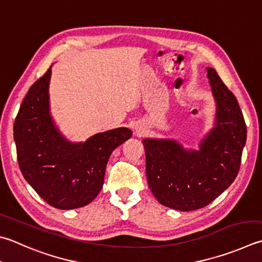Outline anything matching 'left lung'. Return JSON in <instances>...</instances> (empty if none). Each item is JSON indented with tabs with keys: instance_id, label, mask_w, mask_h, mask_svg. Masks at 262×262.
Instances as JSON below:
<instances>
[{
	"instance_id": "obj_1",
	"label": "left lung",
	"mask_w": 262,
	"mask_h": 262,
	"mask_svg": "<svg viewBox=\"0 0 262 262\" xmlns=\"http://www.w3.org/2000/svg\"><path fill=\"white\" fill-rule=\"evenodd\" d=\"M206 72L216 113L200 150L185 149L173 139L142 140L148 186L162 205L179 211L204 208L233 184L246 142L237 99L215 70L206 67Z\"/></svg>"
}]
</instances>
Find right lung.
I'll list each match as a JSON object with an SVG mask.
<instances>
[{
  "label": "right lung",
  "mask_w": 262,
  "mask_h": 262,
  "mask_svg": "<svg viewBox=\"0 0 262 262\" xmlns=\"http://www.w3.org/2000/svg\"><path fill=\"white\" fill-rule=\"evenodd\" d=\"M51 67L29 88L13 124L18 164L34 190L56 209L85 206L102 188L110 156L130 139L132 131L117 127L71 142L50 114Z\"/></svg>",
  "instance_id": "add662e5"
}]
</instances>
